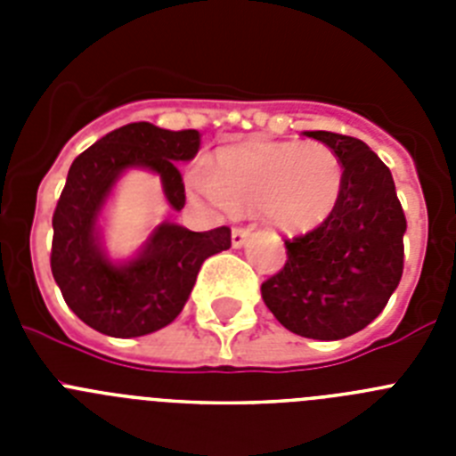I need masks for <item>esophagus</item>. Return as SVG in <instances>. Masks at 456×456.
<instances>
[{
	"mask_svg": "<svg viewBox=\"0 0 456 456\" xmlns=\"http://www.w3.org/2000/svg\"><path fill=\"white\" fill-rule=\"evenodd\" d=\"M251 237V231L248 228H232V247L241 248Z\"/></svg>",
	"mask_w": 456,
	"mask_h": 456,
	"instance_id": "1",
	"label": "esophagus"
}]
</instances>
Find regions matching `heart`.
<instances>
[{"instance_id":"obj_1","label":"heart","mask_w":456,"mask_h":456,"mask_svg":"<svg viewBox=\"0 0 456 456\" xmlns=\"http://www.w3.org/2000/svg\"><path fill=\"white\" fill-rule=\"evenodd\" d=\"M187 184L221 208H257L265 224L299 235L331 216L342 191V164L317 141H251L216 152L212 173L193 168Z\"/></svg>"}]
</instances>
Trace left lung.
Returning a JSON list of instances; mask_svg holds the SVG:
<instances>
[{"label": "left lung", "mask_w": 456, "mask_h": 456, "mask_svg": "<svg viewBox=\"0 0 456 456\" xmlns=\"http://www.w3.org/2000/svg\"><path fill=\"white\" fill-rule=\"evenodd\" d=\"M304 134L340 159V199L315 231L285 241L288 263L260 292L288 331L342 340L377 320L400 285L406 219L390 168L368 143L324 130Z\"/></svg>", "instance_id": "8db88e82"}]
</instances>
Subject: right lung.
<instances>
[{"label":"right lung","mask_w":456,"mask_h":456,"mask_svg":"<svg viewBox=\"0 0 456 456\" xmlns=\"http://www.w3.org/2000/svg\"><path fill=\"white\" fill-rule=\"evenodd\" d=\"M200 148L196 130L171 132L152 123H130L109 132L72 162L56 203L52 228V276L68 308L95 331L111 338L155 333L180 315L200 265L231 248V228L193 232L162 221L127 260L104 251L100 219L116 183L132 168L155 173L164 199L184 208V183L175 164Z\"/></svg>","instance_id":"obj_1"}]
</instances>
